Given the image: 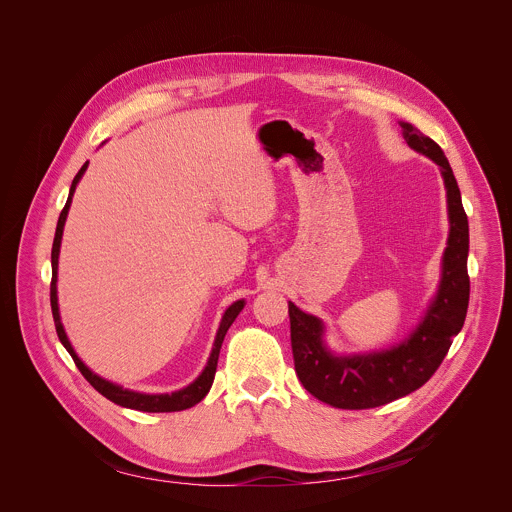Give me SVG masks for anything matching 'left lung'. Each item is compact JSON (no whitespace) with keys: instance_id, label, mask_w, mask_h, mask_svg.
I'll return each instance as SVG.
<instances>
[{"instance_id":"obj_1","label":"left lung","mask_w":512,"mask_h":512,"mask_svg":"<svg viewBox=\"0 0 512 512\" xmlns=\"http://www.w3.org/2000/svg\"><path fill=\"white\" fill-rule=\"evenodd\" d=\"M401 127L409 148L440 166L446 182L450 237L442 283L423 322L403 344L364 356L330 354L322 344V322L289 302L291 352L298 379L316 399L338 409L379 407L425 385L440 369L468 312L470 235L458 182L440 145L411 123H401Z\"/></svg>"}]
</instances>
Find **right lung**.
Wrapping results in <instances>:
<instances>
[{
    "label": "right lung",
    "mask_w": 512,
    "mask_h": 512,
    "mask_svg": "<svg viewBox=\"0 0 512 512\" xmlns=\"http://www.w3.org/2000/svg\"><path fill=\"white\" fill-rule=\"evenodd\" d=\"M89 162L79 170V174L75 176V180H72V186H70V192H68V200L58 216V225H56V235H54V243H52V281H50V306H52V318H54V326H56V334L62 342V346L68 350V354L72 356V360H75L77 369L83 373V377L103 395L107 397L109 401L121 405V407H129V409H135V411H148V413H170V411H184V409H190L194 407L196 403H200L206 393L210 391L212 387V381H214V373H216V364H218V354H221V346H223V340H225V334L227 330L231 328V324L235 322V318L239 316V312L243 310L245 302L239 300L235 302L223 316V322H221V328H218L216 332V340H214V348L210 352V358H208V364L206 369L202 371V375L192 383L188 385L186 389L182 391H176L172 395H143V393H135V391H127V389H121L101 377H97L95 373H91L83 360L77 356V352L72 350L66 334H64V328L60 324V314H58V302H56V269H58V251H60V239H62V229H64V221H66V214H68V206H70V200H72V194H75V188L81 180V176L85 174Z\"/></svg>",
    "instance_id": "obj_1"
}]
</instances>
